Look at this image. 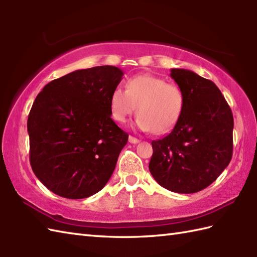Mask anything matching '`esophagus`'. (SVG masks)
I'll return each instance as SVG.
<instances>
[{"label": "esophagus", "instance_id": "34e87169", "mask_svg": "<svg viewBox=\"0 0 257 257\" xmlns=\"http://www.w3.org/2000/svg\"><path fill=\"white\" fill-rule=\"evenodd\" d=\"M129 143L130 144H138L139 139H137L136 137H133V136H129Z\"/></svg>", "mask_w": 257, "mask_h": 257}]
</instances>
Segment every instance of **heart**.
<instances>
[{
    "mask_svg": "<svg viewBox=\"0 0 257 257\" xmlns=\"http://www.w3.org/2000/svg\"><path fill=\"white\" fill-rule=\"evenodd\" d=\"M135 125L141 132L160 136L174 128L183 112L184 95L174 84L150 74L129 78L124 90L116 88L110 95V113L113 120L122 123L136 111Z\"/></svg>",
    "mask_w": 257,
    "mask_h": 257,
    "instance_id": "obj_1",
    "label": "heart"
}]
</instances>
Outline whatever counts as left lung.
Listing matches in <instances>:
<instances>
[{
    "mask_svg": "<svg viewBox=\"0 0 257 257\" xmlns=\"http://www.w3.org/2000/svg\"><path fill=\"white\" fill-rule=\"evenodd\" d=\"M170 76L183 91V112L170 134L151 143L149 170L169 191L199 192L232 159L233 113L213 81L188 69L172 68Z\"/></svg>",
    "mask_w": 257,
    "mask_h": 257,
    "instance_id": "left-lung-1",
    "label": "left lung"
}]
</instances>
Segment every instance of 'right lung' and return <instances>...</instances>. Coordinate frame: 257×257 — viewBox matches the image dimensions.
Listing matches in <instances>:
<instances>
[{
  "mask_svg": "<svg viewBox=\"0 0 257 257\" xmlns=\"http://www.w3.org/2000/svg\"><path fill=\"white\" fill-rule=\"evenodd\" d=\"M114 66L75 70L37 95L27 119L30 162L55 194L84 199L105 187L128 134L111 119V92L122 78Z\"/></svg>",
  "mask_w": 257,
  "mask_h": 257,
  "instance_id": "add662e5",
  "label": "right lung"
}]
</instances>
